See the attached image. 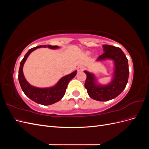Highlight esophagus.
Instances as JSON below:
<instances>
[{
	"label": "esophagus",
	"instance_id": "esophagus-1",
	"mask_svg": "<svg viewBox=\"0 0 149 149\" xmlns=\"http://www.w3.org/2000/svg\"><path fill=\"white\" fill-rule=\"evenodd\" d=\"M84 70V68L83 66H79L78 68V71H83Z\"/></svg>",
	"mask_w": 149,
	"mask_h": 149
}]
</instances>
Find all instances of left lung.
Masks as SVG:
<instances>
[{"instance_id":"8db88e82","label":"left lung","mask_w":149,"mask_h":149,"mask_svg":"<svg viewBox=\"0 0 149 149\" xmlns=\"http://www.w3.org/2000/svg\"><path fill=\"white\" fill-rule=\"evenodd\" d=\"M103 50L104 53L99 56L97 60L111 59L114 61V76L111 83L106 86L97 84L94 74L84 71L86 74L84 87L88 95L99 101H109L119 96L127 85L129 74L128 60L120 48L103 45Z\"/></svg>"}]
</instances>
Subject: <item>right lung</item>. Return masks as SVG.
I'll use <instances>...</instances> for the list:
<instances>
[{
  "label": "right lung",
  "instance_id": "right-lung-1",
  "mask_svg": "<svg viewBox=\"0 0 149 149\" xmlns=\"http://www.w3.org/2000/svg\"><path fill=\"white\" fill-rule=\"evenodd\" d=\"M47 47V45H40L29 49L25 54L23 60L20 62V65L19 71V81L22 91L25 95L30 98L31 100L42 105L48 106L59 101L64 96L66 93L67 86L70 81L73 79L76 74V71L73 73L63 77L55 86L48 88H38L31 86L25 79L23 73V66L26 58L30 54L38 48ZM49 48L56 49L58 46H47Z\"/></svg>",
  "mask_w": 149,
  "mask_h": 149
}]
</instances>
